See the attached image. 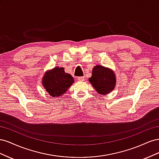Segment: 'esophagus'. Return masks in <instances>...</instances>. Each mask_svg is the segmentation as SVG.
Masks as SVG:
<instances>
[{
	"label": "esophagus",
	"instance_id": "esophagus-1",
	"mask_svg": "<svg viewBox=\"0 0 159 159\" xmlns=\"http://www.w3.org/2000/svg\"><path fill=\"white\" fill-rule=\"evenodd\" d=\"M78 80L80 81H83L84 80V77H78Z\"/></svg>",
	"mask_w": 159,
	"mask_h": 159
}]
</instances>
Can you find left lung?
Masks as SVG:
<instances>
[{
	"instance_id": "1",
	"label": "left lung",
	"mask_w": 159,
	"mask_h": 159,
	"mask_svg": "<svg viewBox=\"0 0 159 159\" xmlns=\"http://www.w3.org/2000/svg\"><path fill=\"white\" fill-rule=\"evenodd\" d=\"M89 81L96 91L102 95L111 92L116 84V78L113 72L102 66H96L93 68L92 76Z\"/></svg>"
}]
</instances>
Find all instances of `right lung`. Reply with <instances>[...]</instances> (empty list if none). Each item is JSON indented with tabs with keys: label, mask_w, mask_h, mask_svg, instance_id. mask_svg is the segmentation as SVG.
<instances>
[{
	"label": "right lung",
	"mask_w": 159,
	"mask_h": 159,
	"mask_svg": "<svg viewBox=\"0 0 159 159\" xmlns=\"http://www.w3.org/2000/svg\"><path fill=\"white\" fill-rule=\"evenodd\" d=\"M74 81L73 77L66 73L64 68L56 67L46 72L43 78L42 84L48 93L53 98H56L64 93Z\"/></svg>",
	"instance_id": "1"
}]
</instances>
